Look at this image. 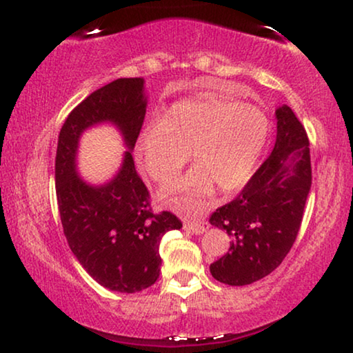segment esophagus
<instances>
[{
  "mask_svg": "<svg viewBox=\"0 0 353 353\" xmlns=\"http://www.w3.org/2000/svg\"><path fill=\"white\" fill-rule=\"evenodd\" d=\"M183 228H185L186 231H190V233L201 234V233H204L205 228H207V221H204V220H199V221L185 220V223H183Z\"/></svg>",
  "mask_w": 353,
  "mask_h": 353,
  "instance_id": "obj_1",
  "label": "esophagus"
}]
</instances>
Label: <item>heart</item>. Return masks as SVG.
Instances as JSON below:
<instances>
[{
	"mask_svg": "<svg viewBox=\"0 0 353 353\" xmlns=\"http://www.w3.org/2000/svg\"><path fill=\"white\" fill-rule=\"evenodd\" d=\"M267 137L263 110L220 96H201L173 104L163 120L149 122L138 137L137 157L149 176L167 181L181 170L192 149L197 167L170 190L202 196L215 185L233 191L252 175Z\"/></svg>",
	"mask_w": 353,
	"mask_h": 353,
	"instance_id": "b5f03b06",
	"label": "heart"
}]
</instances>
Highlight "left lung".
<instances>
[{
	"label": "left lung",
	"instance_id": "obj_1",
	"mask_svg": "<svg viewBox=\"0 0 353 353\" xmlns=\"http://www.w3.org/2000/svg\"><path fill=\"white\" fill-rule=\"evenodd\" d=\"M276 141L238 196L210 215L231 236L230 250L210 265L216 281L245 286L274 272L296 243L312 186L310 141L289 105L276 110Z\"/></svg>",
	"mask_w": 353,
	"mask_h": 353
}]
</instances>
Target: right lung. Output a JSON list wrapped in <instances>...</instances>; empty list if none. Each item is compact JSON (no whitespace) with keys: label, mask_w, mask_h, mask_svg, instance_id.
Instances as JSON below:
<instances>
[{"label":"right lung","mask_w":353,"mask_h":353,"mask_svg":"<svg viewBox=\"0 0 353 353\" xmlns=\"http://www.w3.org/2000/svg\"><path fill=\"white\" fill-rule=\"evenodd\" d=\"M144 115L143 79L110 81L67 115L56 151L57 207L69 248L101 286L127 294L157 281L162 263L159 241L183 223L172 212L152 210L151 194L130 151L119 175L99 188L77 175L75 152L80 133L104 120L117 125L133 149Z\"/></svg>","instance_id":"1"}]
</instances>
